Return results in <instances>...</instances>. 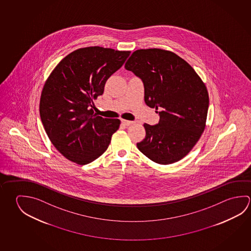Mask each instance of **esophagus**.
<instances>
[{
	"label": "esophagus",
	"instance_id": "1",
	"mask_svg": "<svg viewBox=\"0 0 251 251\" xmlns=\"http://www.w3.org/2000/svg\"><path fill=\"white\" fill-rule=\"evenodd\" d=\"M122 124L125 125V126H129V125H132V124H134V122L127 121V120H122Z\"/></svg>",
	"mask_w": 251,
	"mask_h": 251
}]
</instances>
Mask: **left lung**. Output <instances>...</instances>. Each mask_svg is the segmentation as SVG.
Returning <instances> with one entry per match:
<instances>
[{
  "instance_id": "left-lung-1",
  "label": "left lung",
  "mask_w": 251,
  "mask_h": 251,
  "mask_svg": "<svg viewBox=\"0 0 251 251\" xmlns=\"http://www.w3.org/2000/svg\"><path fill=\"white\" fill-rule=\"evenodd\" d=\"M125 69L143 81L145 103L159 115L158 124H144L146 135L137 148L158 164L179 161L204 130L209 106L205 84L188 62L163 49L136 50Z\"/></svg>"
}]
</instances>
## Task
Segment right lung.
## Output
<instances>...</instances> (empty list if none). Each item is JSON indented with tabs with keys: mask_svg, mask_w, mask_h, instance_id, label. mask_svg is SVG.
<instances>
[{
	"mask_svg": "<svg viewBox=\"0 0 251 251\" xmlns=\"http://www.w3.org/2000/svg\"><path fill=\"white\" fill-rule=\"evenodd\" d=\"M130 52L100 47L77 49L58 63L45 83L40 119L53 146L69 160L86 165L106 151L119 119L93 115V100Z\"/></svg>",
	"mask_w": 251,
	"mask_h": 251,
	"instance_id": "1",
	"label": "right lung"
}]
</instances>
